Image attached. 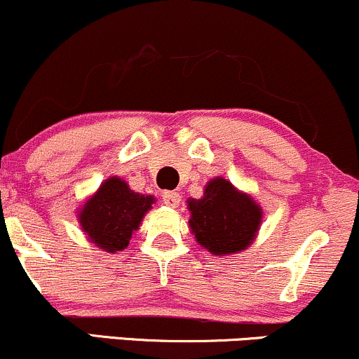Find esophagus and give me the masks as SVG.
<instances>
[{
  "label": "esophagus",
  "mask_w": 359,
  "mask_h": 359,
  "mask_svg": "<svg viewBox=\"0 0 359 359\" xmlns=\"http://www.w3.org/2000/svg\"><path fill=\"white\" fill-rule=\"evenodd\" d=\"M162 198L163 202L168 207H172V209H175V207L180 205V201H182V197H180L179 192H172V191H165L162 194Z\"/></svg>",
  "instance_id": "1"
}]
</instances>
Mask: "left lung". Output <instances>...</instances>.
Here are the masks:
<instances>
[{
	"instance_id": "1",
	"label": "left lung",
	"mask_w": 359,
	"mask_h": 359,
	"mask_svg": "<svg viewBox=\"0 0 359 359\" xmlns=\"http://www.w3.org/2000/svg\"><path fill=\"white\" fill-rule=\"evenodd\" d=\"M189 227L197 244L214 256L243 252L256 239L262 224V207L252 196L215 177L201 198H189Z\"/></svg>"
}]
</instances>
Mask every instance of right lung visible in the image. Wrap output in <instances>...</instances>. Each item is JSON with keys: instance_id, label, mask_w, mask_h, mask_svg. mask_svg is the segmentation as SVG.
<instances>
[{"instance_id": "obj_1", "label": "right lung", "mask_w": 359, "mask_h": 359, "mask_svg": "<svg viewBox=\"0 0 359 359\" xmlns=\"http://www.w3.org/2000/svg\"><path fill=\"white\" fill-rule=\"evenodd\" d=\"M155 204L154 196L133 192L120 177H109L79 209V222L88 241L109 254L123 250L142 219Z\"/></svg>"}]
</instances>
